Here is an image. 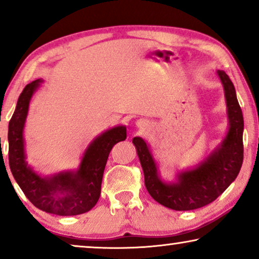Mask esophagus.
Instances as JSON below:
<instances>
[{"label": "esophagus", "mask_w": 259, "mask_h": 259, "mask_svg": "<svg viewBox=\"0 0 259 259\" xmlns=\"http://www.w3.org/2000/svg\"><path fill=\"white\" fill-rule=\"evenodd\" d=\"M147 123H145L144 121H138V127H140V128H143V127L146 126Z\"/></svg>", "instance_id": "34e87169"}]
</instances>
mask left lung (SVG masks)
Listing matches in <instances>:
<instances>
[{"label": "left lung", "mask_w": 259, "mask_h": 259, "mask_svg": "<svg viewBox=\"0 0 259 259\" xmlns=\"http://www.w3.org/2000/svg\"><path fill=\"white\" fill-rule=\"evenodd\" d=\"M224 87L229 116V132L221 146L196 168L178 175L176 183H165L147 144L134 138L138 157L144 171L145 186L155 201L176 211L203 207L217 199L237 178L243 164L244 120L232 81L224 70L217 72Z\"/></svg>", "instance_id": "8db88e82"}]
</instances>
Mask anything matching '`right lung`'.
I'll return each mask as SVG.
<instances>
[{"label": "right lung", "mask_w": 259, "mask_h": 259, "mask_svg": "<svg viewBox=\"0 0 259 259\" xmlns=\"http://www.w3.org/2000/svg\"><path fill=\"white\" fill-rule=\"evenodd\" d=\"M41 82L37 79L24 87L9 121L10 171L26 197L40 210L58 215L84 213L98 203L109 152L116 143L126 139V127H113L95 138L84 151L77 171L38 176L26 161L23 128L30 99Z\"/></svg>", "instance_id": "1"}]
</instances>
